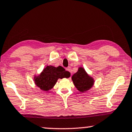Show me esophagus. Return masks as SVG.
<instances>
[{
  "instance_id": "obj_1",
  "label": "esophagus",
  "mask_w": 132,
  "mask_h": 132,
  "mask_svg": "<svg viewBox=\"0 0 132 132\" xmlns=\"http://www.w3.org/2000/svg\"><path fill=\"white\" fill-rule=\"evenodd\" d=\"M66 70L68 71H69V72H70V71H71V68H70V67L67 68H66Z\"/></svg>"
}]
</instances>
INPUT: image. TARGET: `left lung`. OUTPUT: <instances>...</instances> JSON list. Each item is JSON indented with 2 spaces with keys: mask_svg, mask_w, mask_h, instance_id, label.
<instances>
[{
  "mask_svg": "<svg viewBox=\"0 0 132 132\" xmlns=\"http://www.w3.org/2000/svg\"><path fill=\"white\" fill-rule=\"evenodd\" d=\"M74 86L81 92L88 90L94 84L93 78L87 74L84 68H79L78 71L72 77Z\"/></svg>",
  "mask_w": 132,
  "mask_h": 132,
  "instance_id": "left-lung-1",
  "label": "left lung"
}]
</instances>
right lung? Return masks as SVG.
<instances>
[{
    "mask_svg": "<svg viewBox=\"0 0 132 132\" xmlns=\"http://www.w3.org/2000/svg\"><path fill=\"white\" fill-rule=\"evenodd\" d=\"M70 73L62 67L47 66L39 77L35 79V84L42 90L48 91L56 84L58 78H68Z\"/></svg>",
    "mask_w": 132,
    "mask_h": 132,
    "instance_id": "right-lung-1",
    "label": "right lung"
}]
</instances>
